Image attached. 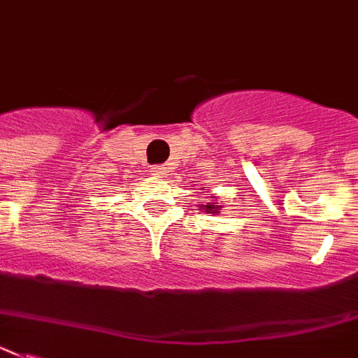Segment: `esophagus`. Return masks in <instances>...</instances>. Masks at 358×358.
Returning <instances> with one entry per match:
<instances>
[{"label":"esophagus","instance_id":"esophagus-1","mask_svg":"<svg viewBox=\"0 0 358 358\" xmlns=\"http://www.w3.org/2000/svg\"><path fill=\"white\" fill-rule=\"evenodd\" d=\"M151 173L156 174V176H164L165 167L164 165H155V167H151Z\"/></svg>","mask_w":358,"mask_h":358}]
</instances>
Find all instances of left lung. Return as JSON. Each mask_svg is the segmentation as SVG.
Returning a JSON list of instances; mask_svg holds the SVG:
<instances>
[{"label":"left lung","instance_id":"8db88e82","mask_svg":"<svg viewBox=\"0 0 358 358\" xmlns=\"http://www.w3.org/2000/svg\"><path fill=\"white\" fill-rule=\"evenodd\" d=\"M203 209H206L207 213H215L216 211V206H215V203H207V206H203Z\"/></svg>","mask_w":358,"mask_h":358}]
</instances>
